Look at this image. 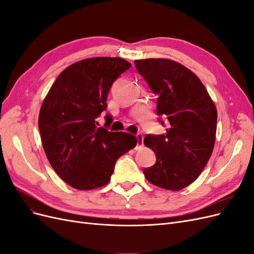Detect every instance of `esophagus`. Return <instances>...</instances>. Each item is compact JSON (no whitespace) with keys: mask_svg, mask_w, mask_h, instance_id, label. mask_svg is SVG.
Masks as SVG:
<instances>
[{"mask_svg":"<svg viewBox=\"0 0 254 254\" xmlns=\"http://www.w3.org/2000/svg\"><path fill=\"white\" fill-rule=\"evenodd\" d=\"M136 137V148H140L143 146V141H144V136L141 133H137L135 134Z\"/></svg>","mask_w":254,"mask_h":254,"instance_id":"1","label":"esophagus"}]
</instances>
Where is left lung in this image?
I'll list each match as a JSON object with an SVG mask.
<instances>
[{"label": "left lung", "instance_id": "left-lung-1", "mask_svg": "<svg viewBox=\"0 0 254 254\" xmlns=\"http://www.w3.org/2000/svg\"><path fill=\"white\" fill-rule=\"evenodd\" d=\"M135 67L153 94L157 114L168 122L165 134H147L144 144L157 161L145 168V178L155 186L179 190L194 182L209 161L215 144L216 107L197 76L168 59L135 60Z\"/></svg>", "mask_w": 254, "mask_h": 254}]
</instances>
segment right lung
Instances as JSON below:
<instances>
[{
	"label": "right lung",
	"mask_w": 254,
	"mask_h": 254,
	"mask_svg": "<svg viewBox=\"0 0 254 254\" xmlns=\"http://www.w3.org/2000/svg\"><path fill=\"white\" fill-rule=\"evenodd\" d=\"M131 66L122 58L78 61L58 76L41 106L39 131L54 171L68 186L93 190L109 182L118 159L135 147L127 132H110L96 119L113 82ZM111 120V115H105Z\"/></svg>",
	"instance_id": "obj_1"
}]
</instances>
